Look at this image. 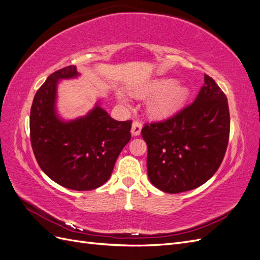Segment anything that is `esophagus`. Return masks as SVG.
<instances>
[{"mask_svg":"<svg viewBox=\"0 0 260 260\" xmlns=\"http://www.w3.org/2000/svg\"><path fill=\"white\" fill-rule=\"evenodd\" d=\"M141 130H142V123L140 121H133L132 123V128H131V133L133 136H139L141 133Z\"/></svg>","mask_w":260,"mask_h":260,"instance_id":"1","label":"esophagus"}]
</instances>
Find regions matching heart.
<instances>
[{"label":"heart","mask_w":260,"mask_h":260,"mask_svg":"<svg viewBox=\"0 0 260 260\" xmlns=\"http://www.w3.org/2000/svg\"><path fill=\"white\" fill-rule=\"evenodd\" d=\"M137 94L142 98L156 94L148 105V112L155 118H167L183 106L190 95V90L172 79H160L149 83ZM120 99L122 100V96Z\"/></svg>","instance_id":"1"}]
</instances>
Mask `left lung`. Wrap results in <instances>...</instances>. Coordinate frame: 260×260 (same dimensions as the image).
<instances>
[{
	"mask_svg": "<svg viewBox=\"0 0 260 260\" xmlns=\"http://www.w3.org/2000/svg\"><path fill=\"white\" fill-rule=\"evenodd\" d=\"M190 105L141 131L147 144V175L166 193L193 190L208 181L221 165L230 136L225 94L211 77Z\"/></svg>",
	"mask_w": 260,
	"mask_h": 260,
	"instance_id": "8db88e82",
	"label": "left lung"
}]
</instances>
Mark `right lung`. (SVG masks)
Returning a JSON list of instances; mask_svg holds the SVG:
<instances>
[{
	"mask_svg": "<svg viewBox=\"0 0 260 260\" xmlns=\"http://www.w3.org/2000/svg\"><path fill=\"white\" fill-rule=\"evenodd\" d=\"M77 76L76 67L67 66L39 88L30 111V141L39 166L54 182L90 191L111 177L131 139L132 121H117L100 106L79 119L61 121L55 112L57 81Z\"/></svg>",
	"mask_w": 260,
	"mask_h": 260,
	"instance_id": "right-lung-1",
	"label": "right lung"
}]
</instances>
